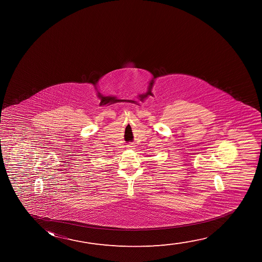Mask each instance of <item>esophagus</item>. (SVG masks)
Here are the masks:
<instances>
[{
  "mask_svg": "<svg viewBox=\"0 0 262 262\" xmlns=\"http://www.w3.org/2000/svg\"><path fill=\"white\" fill-rule=\"evenodd\" d=\"M127 147H129V148H130V147H134V145H133V144H129V145H128Z\"/></svg>",
  "mask_w": 262,
  "mask_h": 262,
  "instance_id": "esophagus-1",
  "label": "esophagus"
}]
</instances>
